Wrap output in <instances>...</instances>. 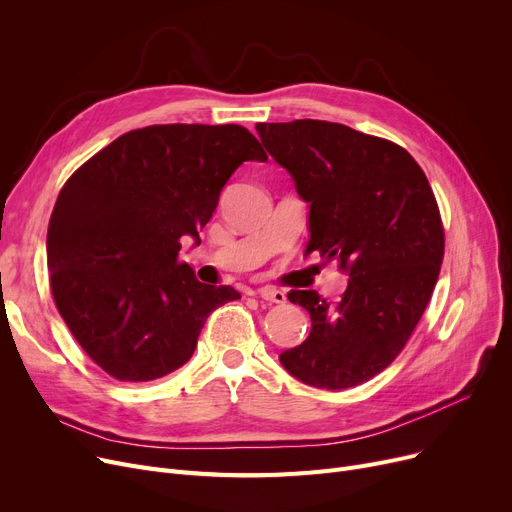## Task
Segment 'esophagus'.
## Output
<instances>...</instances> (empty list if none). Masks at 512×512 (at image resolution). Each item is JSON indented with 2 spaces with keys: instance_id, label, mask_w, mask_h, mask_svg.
I'll list each match as a JSON object with an SVG mask.
<instances>
[{
  "instance_id": "34e87169",
  "label": "esophagus",
  "mask_w": 512,
  "mask_h": 512,
  "mask_svg": "<svg viewBox=\"0 0 512 512\" xmlns=\"http://www.w3.org/2000/svg\"><path fill=\"white\" fill-rule=\"evenodd\" d=\"M259 297L267 303H276V305H282L286 303V292L284 290H278L274 286H265L259 290Z\"/></svg>"
}]
</instances>
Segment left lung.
<instances>
[{
	"instance_id": "left-lung-1",
	"label": "left lung",
	"mask_w": 512,
	"mask_h": 512,
	"mask_svg": "<svg viewBox=\"0 0 512 512\" xmlns=\"http://www.w3.org/2000/svg\"><path fill=\"white\" fill-rule=\"evenodd\" d=\"M255 128L309 203L307 251L348 274L336 305L315 290L288 292L311 315V332L280 363L315 388L359 386L398 357L432 299L444 257L432 186L409 151L344 124Z\"/></svg>"
}]
</instances>
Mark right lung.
Listing matches in <instances>:
<instances>
[{
  "label": "right lung",
  "mask_w": 512,
  "mask_h": 512,
  "mask_svg": "<svg viewBox=\"0 0 512 512\" xmlns=\"http://www.w3.org/2000/svg\"><path fill=\"white\" fill-rule=\"evenodd\" d=\"M238 124H155L95 153L64 184L47 228L56 307L83 351L120 382H151L193 357L213 309L240 299L178 261L242 161H265Z\"/></svg>",
  "instance_id": "add662e5"
}]
</instances>
